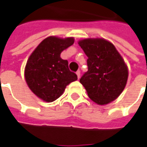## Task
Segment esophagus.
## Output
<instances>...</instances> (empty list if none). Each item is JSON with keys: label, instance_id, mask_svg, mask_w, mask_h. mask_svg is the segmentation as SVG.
Instances as JSON below:
<instances>
[{"label": "esophagus", "instance_id": "esophagus-1", "mask_svg": "<svg viewBox=\"0 0 147 147\" xmlns=\"http://www.w3.org/2000/svg\"><path fill=\"white\" fill-rule=\"evenodd\" d=\"M76 75H77V78H80V71H76Z\"/></svg>", "mask_w": 147, "mask_h": 147}]
</instances>
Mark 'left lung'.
Returning a JSON list of instances; mask_svg holds the SVG:
<instances>
[{
  "mask_svg": "<svg viewBox=\"0 0 147 147\" xmlns=\"http://www.w3.org/2000/svg\"><path fill=\"white\" fill-rule=\"evenodd\" d=\"M87 55L88 71L80 80L89 98L98 105H107L117 98L126 86L129 70L111 42L103 38L78 41Z\"/></svg>",
  "mask_w": 147,
  "mask_h": 147,
  "instance_id": "1",
  "label": "left lung"
}]
</instances>
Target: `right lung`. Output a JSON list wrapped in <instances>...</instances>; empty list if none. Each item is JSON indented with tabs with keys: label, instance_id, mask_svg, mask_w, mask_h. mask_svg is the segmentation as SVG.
<instances>
[{
	"label": "right lung",
	"instance_id": "obj_1",
	"mask_svg": "<svg viewBox=\"0 0 147 147\" xmlns=\"http://www.w3.org/2000/svg\"><path fill=\"white\" fill-rule=\"evenodd\" d=\"M73 37L49 36L43 40L29 56L24 76L29 89L46 102L58 99L67 85L76 81L77 76L68 68V62L61 53L74 44Z\"/></svg>",
	"mask_w": 147,
	"mask_h": 147
}]
</instances>
